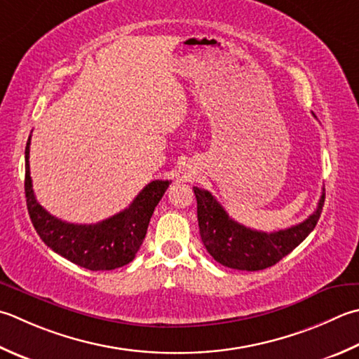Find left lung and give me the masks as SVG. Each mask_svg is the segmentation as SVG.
<instances>
[{
    "mask_svg": "<svg viewBox=\"0 0 359 359\" xmlns=\"http://www.w3.org/2000/svg\"><path fill=\"white\" fill-rule=\"evenodd\" d=\"M193 189L198 201L199 233L203 245L217 263L238 271L271 268L291 254L316 227L325 201V193H322L316 212L297 226L266 233L231 219L207 189L198 187Z\"/></svg>",
    "mask_w": 359,
    "mask_h": 359,
    "instance_id": "left-lung-1",
    "label": "left lung"
}]
</instances>
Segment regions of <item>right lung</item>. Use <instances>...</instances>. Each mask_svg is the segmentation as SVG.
Listing matches in <instances>:
<instances>
[{"label":"right lung","instance_id":"right-lung-1","mask_svg":"<svg viewBox=\"0 0 359 359\" xmlns=\"http://www.w3.org/2000/svg\"><path fill=\"white\" fill-rule=\"evenodd\" d=\"M27 138L25 160L26 205L34 229L49 249L88 271H111L130 263L143 244L147 226L157 203L163 198L170 180H152L130 205L97 224H72L49 215L35 199L29 171Z\"/></svg>","mask_w":359,"mask_h":359}]
</instances>
